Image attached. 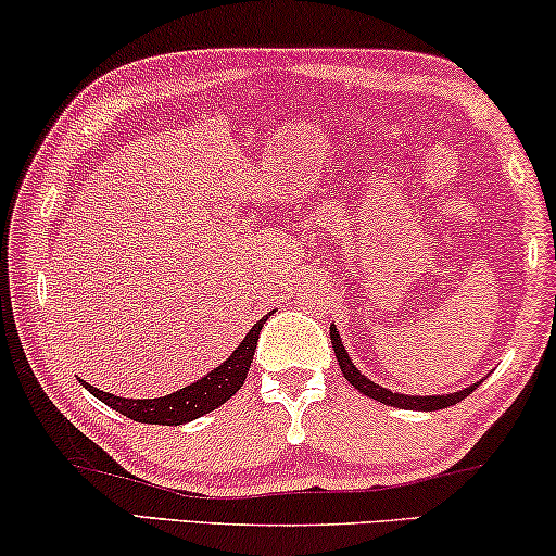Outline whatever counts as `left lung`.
I'll use <instances>...</instances> for the list:
<instances>
[{
    "instance_id": "obj_1",
    "label": "left lung",
    "mask_w": 556,
    "mask_h": 556,
    "mask_svg": "<svg viewBox=\"0 0 556 556\" xmlns=\"http://www.w3.org/2000/svg\"><path fill=\"white\" fill-rule=\"evenodd\" d=\"M331 344H333V354H337V362H339V369L341 375L346 377L349 384H354V390H359L362 394H367L369 400H377L382 402V405H390V407H400V409H417V413H435V409H445L451 405H458L460 400H466L470 392L476 390L481 382H473L466 390H458V392H451V394H402V392H394V390H387V387L371 382L367 375H362L359 369H356V364L352 362V356H349L344 341L339 337V329L337 324H331Z\"/></svg>"
}]
</instances>
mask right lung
Segmentation results:
<instances>
[{
    "label": "right lung",
    "instance_id": "add662e5",
    "mask_svg": "<svg viewBox=\"0 0 556 556\" xmlns=\"http://www.w3.org/2000/svg\"><path fill=\"white\" fill-rule=\"evenodd\" d=\"M270 316V314H268ZM268 316H263L253 329L245 333V339L240 341L238 349L227 356V359L215 367L207 375L197 379V382L181 387V390L164 394V397H154V400H134V397H116V394L98 390V387L83 382V387L109 405L116 413L131 417L136 422H147V425H185L192 422L197 417L212 413L219 405H225L227 400L232 397L235 392L245 384L248 369L253 364V354L257 346V339H261V329L263 324L268 321Z\"/></svg>",
    "mask_w": 556,
    "mask_h": 556
}]
</instances>
